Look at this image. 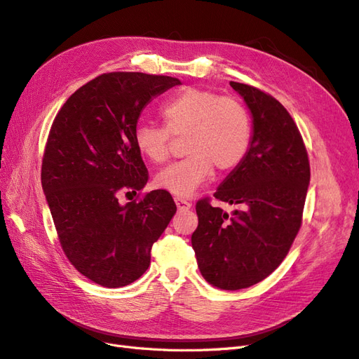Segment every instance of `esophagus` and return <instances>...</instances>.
Returning <instances> with one entry per match:
<instances>
[{
    "mask_svg": "<svg viewBox=\"0 0 359 359\" xmlns=\"http://www.w3.org/2000/svg\"><path fill=\"white\" fill-rule=\"evenodd\" d=\"M175 203H177L178 211H187L191 208V203L182 198H175Z\"/></svg>",
    "mask_w": 359,
    "mask_h": 359,
    "instance_id": "esophagus-1",
    "label": "esophagus"
}]
</instances>
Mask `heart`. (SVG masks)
Segmentation results:
<instances>
[{"label": "heart", "instance_id": "heart-1", "mask_svg": "<svg viewBox=\"0 0 359 359\" xmlns=\"http://www.w3.org/2000/svg\"><path fill=\"white\" fill-rule=\"evenodd\" d=\"M165 127L140 123L135 144L153 163L168 157L169 133L184 135L186 158L170 163L154 178L156 187L180 198H190L210 178L212 168L227 172L245 157L252 140V118L247 107L232 97L190 86L160 107Z\"/></svg>", "mask_w": 359, "mask_h": 359}]
</instances>
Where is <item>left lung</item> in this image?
Here are the masks:
<instances>
[{
	"instance_id": "obj_1",
	"label": "left lung",
	"mask_w": 359,
	"mask_h": 359,
	"mask_svg": "<svg viewBox=\"0 0 359 359\" xmlns=\"http://www.w3.org/2000/svg\"><path fill=\"white\" fill-rule=\"evenodd\" d=\"M252 115L245 157L214 198L241 211L199 201L191 235L201 274L223 290L253 286L283 262L301 227L310 165L299 130L283 104L245 83L231 82Z\"/></svg>"
}]
</instances>
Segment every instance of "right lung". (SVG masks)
Wrapping results in <instances>:
<instances>
[{
    "label": "right lung",
    "mask_w": 359,
    "mask_h": 359,
    "mask_svg": "<svg viewBox=\"0 0 359 359\" xmlns=\"http://www.w3.org/2000/svg\"><path fill=\"white\" fill-rule=\"evenodd\" d=\"M181 81L136 72L104 73L72 94L53 119L41 186L60 243L82 276L123 287L142 276L151 247L177 205L153 190L121 205L118 194L142 190L148 172L135 144L147 104Z\"/></svg>",
    "instance_id": "1"
}]
</instances>
